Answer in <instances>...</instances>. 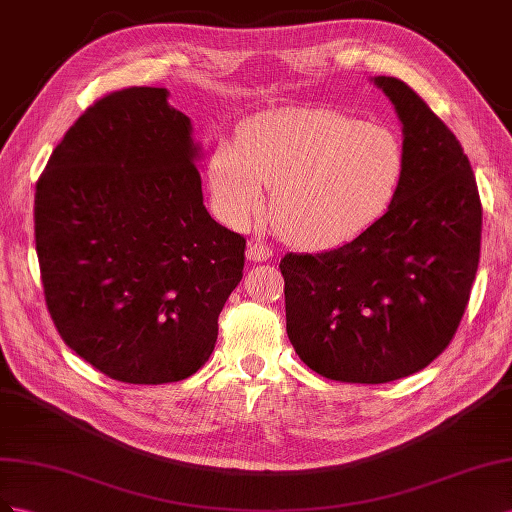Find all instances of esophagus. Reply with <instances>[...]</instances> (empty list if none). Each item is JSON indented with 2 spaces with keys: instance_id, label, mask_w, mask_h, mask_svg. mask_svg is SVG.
<instances>
[{
  "instance_id": "34e87169",
  "label": "esophagus",
  "mask_w": 512,
  "mask_h": 512,
  "mask_svg": "<svg viewBox=\"0 0 512 512\" xmlns=\"http://www.w3.org/2000/svg\"><path fill=\"white\" fill-rule=\"evenodd\" d=\"M246 257L251 261H268L272 257V248L264 242H251L246 248Z\"/></svg>"
}]
</instances>
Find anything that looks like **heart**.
Returning <instances> with one entry per match:
<instances>
[{"mask_svg": "<svg viewBox=\"0 0 512 512\" xmlns=\"http://www.w3.org/2000/svg\"><path fill=\"white\" fill-rule=\"evenodd\" d=\"M403 145L392 130L332 109H279L216 141L208 186L218 216L246 227L264 210L302 248L354 240L388 208L401 184Z\"/></svg>", "mask_w": 512, "mask_h": 512, "instance_id": "1", "label": "heart"}]
</instances>
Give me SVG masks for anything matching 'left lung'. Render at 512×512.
I'll list each match as a JSON object with an SVG mask.
<instances>
[{
  "label": "left lung",
  "instance_id": "8db88e82",
  "mask_svg": "<svg viewBox=\"0 0 512 512\" xmlns=\"http://www.w3.org/2000/svg\"><path fill=\"white\" fill-rule=\"evenodd\" d=\"M373 83L403 124V178L384 216L317 255L287 253V337L334 382L386 384L425 369L455 337L480 259L483 208L470 160L410 85Z\"/></svg>",
  "mask_w": 512,
  "mask_h": 512
}]
</instances>
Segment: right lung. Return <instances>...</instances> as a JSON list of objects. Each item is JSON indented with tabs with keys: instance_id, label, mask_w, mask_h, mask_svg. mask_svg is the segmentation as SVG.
Listing matches in <instances>:
<instances>
[{
	"instance_id": "obj_1",
	"label": "right lung",
	"mask_w": 512,
	"mask_h": 512,
	"mask_svg": "<svg viewBox=\"0 0 512 512\" xmlns=\"http://www.w3.org/2000/svg\"><path fill=\"white\" fill-rule=\"evenodd\" d=\"M165 87L98 98L36 184L47 309L64 343L124 384L197 373L242 281L246 240L203 206L191 120Z\"/></svg>"
}]
</instances>
